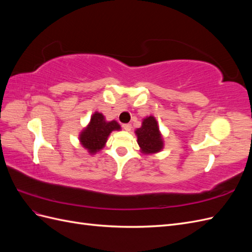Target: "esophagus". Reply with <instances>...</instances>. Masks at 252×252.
Segmentation results:
<instances>
[{
  "mask_svg": "<svg viewBox=\"0 0 252 252\" xmlns=\"http://www.w3.org/2000/svg\"><path fill=\"white\" fill-rule=\"evenodd\" d=\"M123 128L126 131H129L131 129V124H123Z\"/></svg>",
  "mask_w": 252,
  "mask_h": 252,
  "instance_id": "1",
  "label": "esophagus"
}]
</instances>
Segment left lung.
I'll use <instances>...</instances> for the list:
<instances>
[{"label": "left lung", "mask_w": 252, "mask_h": 252, "mask_svg": "<svg viewBox=\"0 0 252 252\" xmlns=\"http://www.w3.org/2000/svg\"><path fill=\"white\" fill-rule=\"evenodd\" d=\"M138 144L143 154H156L163 148V140L159 134L157 120L154 117L144 119L142 127L135 130Z\"/></svg>", "instance_id": "8db88e82"}]
</instances>
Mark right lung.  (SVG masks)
Segmentation results:
<instances>
[{"label":"right lung","instance_id":"add662e5","mask_svg":"<svg viewBox=\"0 0 252 252\" xmlns=\"http://www.w3.org/2000/svg\"><path fill=\"white\" fill-rule=\"evenodd\" d=\"M121 129L118 122H106L102 113L95 112L90 119V123L87 128L84 129L80 135V141L90 154H95L96 151L105 146L108 135L113 130Z\"/></svg>","mask_w":252,"mask_h":252}]
</instances>
